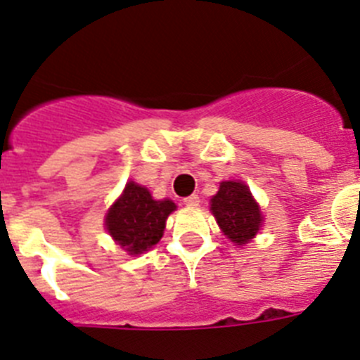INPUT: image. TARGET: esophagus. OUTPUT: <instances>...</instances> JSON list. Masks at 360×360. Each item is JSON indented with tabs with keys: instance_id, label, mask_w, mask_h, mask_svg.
Listing matches in <instances>:
<instances>
[{
	"instance_id": "1",
	"label": "esophagus",
	"mask_w": 360,
	"mask_h": 360,
	"mask_svg": "<svg viewBox=\"0 0 360 360\" xmlns=\"http://www.w3.org/2000/svg\"><path fill=\"white\" fill-rule=\"evenodd\" d=\"M183 202L186 206H190V208H195V206H199V198L198 195H190V198H184Z\"/></svg>"
}]
</instances>
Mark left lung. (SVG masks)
Segmentation results:
<instances>
[{"label":"left lung","mask_w":360,"mask_h":360,"mask_svg":"<svg viewBox=\"0 0 360 360\" xmlns=\"http://www.w3.org/2000/svg\"><path fill=\"white\" fill-rule=\"evenodd\" d=\"M212 212L228 239L236 245H246L254 239L262 223L259 205L248 186L236 181H224L212 198Z\"/></svg>","instance_id":"8db88e82"}]
</instances>
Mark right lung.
<instances>
[{
    "mask_svg": "<svg viewBox=\"0 0 360 360\" xmlns=\"http://www.w3.org/2000/svg\"><path fill=\"white\" fill-rule=\"evenodd\" d=\"M176 210L168 199L155 201L150 192L136 183L124 186V192L106 215V230L117 245L132 255L143 254L162 237L167 217Z\"/></svg>",
    "mask_w": 360,
    "mask_h": 360,
    "instance_id": "add662e5",
    "label": "right lung"
}]
</instances>
